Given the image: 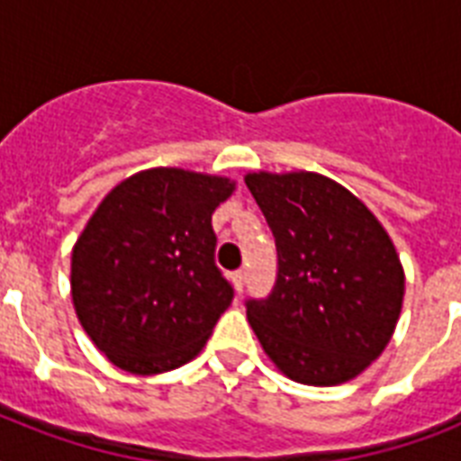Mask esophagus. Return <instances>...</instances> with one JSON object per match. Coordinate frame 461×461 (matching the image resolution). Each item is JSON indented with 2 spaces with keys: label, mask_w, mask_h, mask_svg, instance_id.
<instances>
[{
  "label": "esophagus",
  "mask_w": 461,
  "mask_h": 461,
  "mask_svg": "<svg viewBox=\"0 0 461 461\" xmlns=\"http://www.w3.org/2000/svg\"><path fill=\"white\" fill-rule=\"evenodd\" d=\"M231 282H234V289L241 292L246 285V270H234V273H231Z\"/></svg>",
  "instance_id": "34e87169"
}]
</instances>
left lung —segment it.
Masks as SVG:
<instances>
[{"label":"left lung","instance_id":"1","mask_svg":"<svg viewBox=\"0 0 461 461\" xmlns=\"http://www.w3.org/2000/svg\"><path fill=\"white\" fill-rule=\"evenodd\" d=\"M275 237L270 294L246 315L277 368L303 385H339L393 337L404 273L393 241L357 195L313 172L249 174Z\"/></svg>","mask_w":461,"mask_h":461}]
</instances>
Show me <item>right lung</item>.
Instances as JSON below:
<instances>
[{
  "mask_svg": "<svg viewBox=\"0 0 461 461\" xmlns=\"http://www.w3.org/2000/svg\"><path fill=\"white\" fill-rule=\"evenodd\" d=\"M230 179L159 167L112 188L71 253L76 315L112 364L172 371L208 342L234 299L215 263L212 212Z\"/></svg>",
  "mask_w": 461,
  "mask_h": 461,
  "instance_id": "add662e5",
  "label": "right lung"
}]
</instances>
